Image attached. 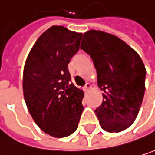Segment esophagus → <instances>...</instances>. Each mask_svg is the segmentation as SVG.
<instances>
[{"mask_svg": "<svg viewBox=\"0 0 155 155\" xmlns=\"http://www.w3.org/2000/svg\"><path fill=\"white\" fill-rule=\"evenodd\" d=\"M91 88V85L90 83H86V85H85L83 89H84V91H88Z\"/></svg>", "mask_w": 155, "mask_h": 155, "instance_id": "esophagus-1", "label": "esophagus"}]
</instances>
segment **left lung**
<instances>
[{"mask_svg":"<svg viewBox=\"0 0 155 155\" xmlns=\"http://www.w3.org/2000/svg\"><path fill=\"white\" fill-rule=\"evenodd\" d=\"M91 55L104 101L96 110L100 126L120 132L135 121L145 91L146 69L140 55L121 38L100 30L84 33L80 47Z\"/></svg>","mask_w":155,"mask_h":155,"instance_id":"obj_1","label":"left lung"}]
</instances>
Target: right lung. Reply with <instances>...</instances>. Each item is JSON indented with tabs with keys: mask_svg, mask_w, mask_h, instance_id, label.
<instances>
[{
	"mask_svg": "<svg viewBox=\"0 0 155 155\" xmlns=\"http://www.w3.org/2000/svg\"><path fill=\"white\" fill-rule=\"evenodd\" d=\"M82 33L62 26L43 32L30 50L23 92L35 123L46 134L64 138L77 130L84 92L71 83L68 64L79 50Z\"/></svg>",
	"mask_w": 155,
	"mask_h": 155,
	"instance_id": "1",
	"label": "right lung"
}]
</instances>
